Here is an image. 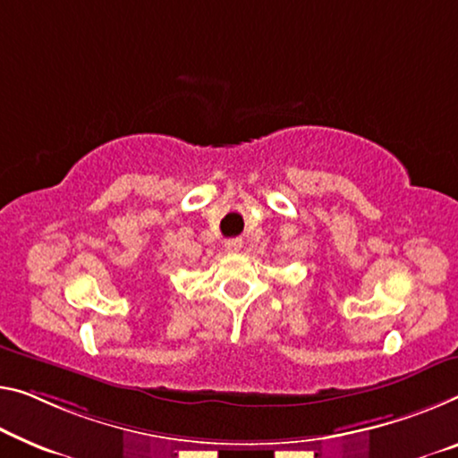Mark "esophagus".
<instances>
[{"label": "esophagus", "instance_id": "obj_1", "mask_svg": "<svg viewBox=\"0 0 458 458\" xmlns=\"http://www.w3.org/2000/svg\"><path fill=\"white\" fill-rule=\"evenodd\" d=\"M242 248H243L242 239H227V242H225V250L229 253H237Z\"/></svg>", "mask_w": 458, "mask_h": 458}]
</instances>
